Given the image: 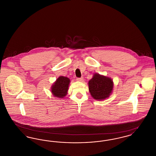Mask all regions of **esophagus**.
I'll return each mask as SVG.
<instances>
[{
    "label": "esophagus",
    "mask_w": 156,
    "mask_h": 156,
    "mask_svg": "<svg viewBox=\"0 0 156 156\" xmlns=\"http://www.w3.org/2000/svg\"><path fill=\"white\" fill-rule=\"evenodd\" d=\"M83 78L82 77H81V78H76V81H77L82 82L83 81Z\"/></svg>",
    "instance_id": "esophagus-1"
}]
</instances>
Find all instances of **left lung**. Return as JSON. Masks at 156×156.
I'll use <instances>...</instances> for the list:
<instances>
[{"label":"left lung","instance_id":"left-lung-1","mask_svg":"<svg viewBox=\"0 0 156 156\" xmlns=\"http://www.w3.org/2000/svg\"><path fill=\"white\" fill-rule=\"evenodd\" d=\"M88 86L92 97L96 100L102 101L111 95L113 82L111 78L96 73L88 82Z\"/></svg>","mask_w":156,"mask_h":156}]
</instances>
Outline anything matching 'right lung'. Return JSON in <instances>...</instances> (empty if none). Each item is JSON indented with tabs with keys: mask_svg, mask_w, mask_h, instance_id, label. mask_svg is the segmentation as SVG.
I'll return each instance as SVG.
<instances>
[{
	"mask_svg": "<svg viewBox=\"0 0 156 156\" xmlns=\"http://www.w3.org/2000/svg\"><path fill=\"white\" fill-rule=\"evenodd\" d=\"M70 80L63 76L58 77L51 87V92L55 97L63 98L67 95Z\"/></svg>",
	"mask_w": 156,
	"mask_h": 156,
	"instance_id": "obj_1",
	"label": "right lung"
}]
</instances>
